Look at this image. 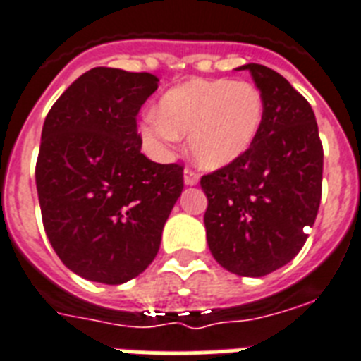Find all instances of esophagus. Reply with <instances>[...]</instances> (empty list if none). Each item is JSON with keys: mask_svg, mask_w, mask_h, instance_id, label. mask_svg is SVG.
I'll return each mask as SVG.
<instances>
[{"mask_svg": "<svg viewBox=\"0 0 361 361\" xmlns=\"http://www.w3.org/2000/svg\"><path fill=\"white\" fill-rule=\"evenodd\" d=\"M183 181H185V185H196L200 181V174L195 171H190V169H185L183 171Z\"/></svg>", "mask_w": 361, "mask_h": 361, "instance_id": "34e87169", "label": "esophagus"}]
</instances>
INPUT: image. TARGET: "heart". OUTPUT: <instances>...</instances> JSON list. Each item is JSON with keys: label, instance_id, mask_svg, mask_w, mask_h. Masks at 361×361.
Segmentation results:
<instances>
[{"label": "heart", "instance_id": "heart-1", "mask_svg": "<svg viewBox=\"0 0 361 361\" xmlns=\"http://www.w3.org/2000/svg\"><path fill=\"white\" fill-rule=\"evenodd\" d=\"M264 121V99L250 82L192 78L171 87L157 104V115L141 124V135L156 150H166L189 135L190 156L216 171L240 159L255 143Z\"/></svg>", "mask_w": 361, "mask_h": 361}]
</instances>
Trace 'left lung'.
I'll return each instance as SVG.
<instances>
[{
	"label": "left lung",
	"mask_w": 361,
	"mask_h": 361,
	"mask_svg": "<svg viewBox=\"0 0 361 361\" xmlns=\"http://www.w3.org/2000/svg\"><path fill=\"white\" fill-rule=\"evenodd\" d=\"M264 99V121L240 159L202 178L209 250L242 277H262L301 251L321 202L323 147L312 106L277 71L246 63Z\"/></svg>",
	"instance_id": "obj_1"
}]
</instances>
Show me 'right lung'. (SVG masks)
<instances>
[{"label": "right lung", "mask_w": 361, "mask_h": 361, "mask_svg": "<svg viewBox=\"0 0 361 361\" xmlns=\"http://www.w3.org/2000/svg\"><path fill=\"white\" fill-rule=\"evenodd\" d=\"M150 73L93 68L53 104L36 161L45 235L73 274L123 284L156 259L183 190V166L141 154L137 117Z\"/></svg>", "instance_id": "obj_1"}]
</instances>
